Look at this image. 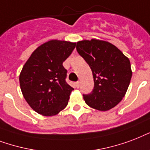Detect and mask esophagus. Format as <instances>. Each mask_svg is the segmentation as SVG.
<instances>
[{"mask_svg":"<svg viewBox=\"0 0 150 150\" xmlns=\"http://www.w3.org/2000/svg\"><path fill=\"white\" fill-rule=\"evenodd\" d=\"M76 87L77 88L80 87V82H79V81H76Z\"/></svg>","mask_w":150,"mask_h":150,"instance_id":"1","label":"esophagus"}]
</instances>
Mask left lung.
Here are the masks:
<instances>
[{
    "label": "left lung",
    "instance_id": "obj_1",
    "mask_svg": "<svg viewBox=\"0 0 150 150\" xmlns=\"http://www.w3.org/2000/svg\"><path fill=\"white\" fill-rule=\"evenodd\" d=\"M76 51L93 75V91L83 95L87 105L100 111L115 107L125 97L132 78L128 58L111 43L96 39L78 41Z\"/></svg>",
    "mask_w": 150,
    "mask_h": 150
}]
</instances>
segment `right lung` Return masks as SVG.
Returning <instances> with one entry per match:
<instances>
[{
  "label": "right lung",
  "mask_w": 150,
  "mask_h": 150,
  "mask_svg": "<svg viewBox=\"0 0 150 150\" xmlns=\"http://www.w3.org/2000/svg\"><path fill=\"white\" fill-rule=\"evenodd\" d=\"M76 43L52 40L31 54L19 75L23 96L34 111L46 117L58 114L68 104L74 88L66 81L62 63Z\"/></svg>",
  "instance_id": "obj_1"
}]
</instances>
